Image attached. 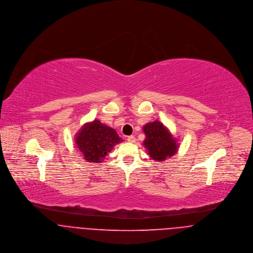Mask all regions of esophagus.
Wrapping results in <instances>:
<instances>
[{
    "instance_id": "esophagus-1",
    "label": "esophagus",
    "mask_w": 253,
    "mask_h": 253,
    "mask_svg": "<svg viewBox=\"0 0 253 253\" xmlns=\"http://www.w3.org/2000/svg\"><path fill=\"white\" fill-rule=\"evenodd\" d=\"M126 139H127V141H128V142H130V143H133V142H135V140H136V139H135V137H134L133 135L127 136V138H126Z\"/></svg>"
}]
</instances>
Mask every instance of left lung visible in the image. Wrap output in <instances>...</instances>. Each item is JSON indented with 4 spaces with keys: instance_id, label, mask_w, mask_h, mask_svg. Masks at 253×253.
I'll use <instances>...</instances> for the list:
<instances>
[{
    "instance_id": "obj_1",
    "label": "left lung",
    "mask_w": 253,
    "mask_h": 253,
    "mask_svg": "<svg viewBox=\"0 0 253 253\" xmlns=\"http://www.w3.org/2000/svg\"><path fill=\"white\" fill-rule=\"evenodd\" d=\"M143 131L146 136L143 145L151 159L163 162L177 152V140L161 122L148 123L143 126Z\"/></svg>"
}]
</instances>
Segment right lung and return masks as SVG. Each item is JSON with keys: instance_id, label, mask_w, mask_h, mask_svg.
<instances>
[{"instance_id": "add662e5", "label": "right lung", "mask_w": 253, "mask_h": 253, "mask_svg": "<svg viewBox=\"0 0 253 253\" xmlns=\"http://www.w3.org/2000/svg\"><path fill=\"white\" fill-rule=\"evenodd\" d=\"M122 141L114 128L98 120L86 123L76 134V144L88 163H101L113 147Z\"/></svg>"}]
</instances>
